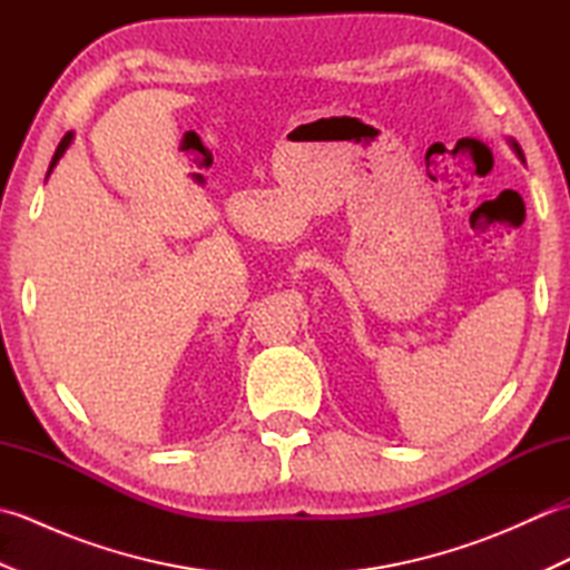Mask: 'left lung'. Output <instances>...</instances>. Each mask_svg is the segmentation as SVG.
I'll return each mask as SVG.
<instances>
[{
    "label": "left lung",
    "instance_id": "obj_1",
    "mask_svg": "<svg viewBox=\"0 0 570 570\" xmlns=\"http://www.w3.org/2000/svg\"><path fill=\"white\" fill-rule=\"evenodd\" d=\"M512 149L517 151V156H519V159H522V161H524V154H522V149H519V144H517V141H512Z\"/></svg>",
    "mask_w": 570,
    "mask_h": 570
}]
</instances>
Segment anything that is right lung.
<instances>
[{
	"label": "right lung",
	"mask_w": 570,
	"mask_h": 570,
	"mask_svg": "<svg viewBox=\"0 0 570 570\" xmlns=\"http://www.w3.org/2000/svg\"><path fill=\"white\" fill-rule=\"evenodd\" d=\"M70 141H72V131H68V135H66L63 139H60V144H58V149H56V154H53V159H51V166H48V174H51V171H53V166L58 164V159H60V156H63V154H66V149L70 147Z\"/></svg>",
	"instance_id": "right-lung-1"
}]
</instances>
